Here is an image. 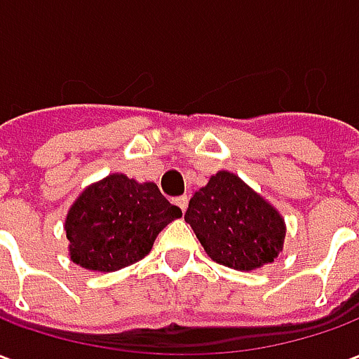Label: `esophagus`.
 Listing matches in <instances>:
<instances>
[{
    "mask_svg": "<svg viewBox=\"0 0 359 359\" xmlns=\"http://www.w3.org/2000/svg\"><path fill=\"white\" fill-rule=\"evenodd\" d=\"M175 203H177L180 210H182V213H184L188 208V196H180V198H177V200H175Z\"/></svg>",
    "mask_w": 359,
    "mask_h": 359,
    "instance_id": "obj_1",
    "label": "esophagus"
}]
</instances>
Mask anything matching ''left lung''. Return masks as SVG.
Returning a JSON list of instances; mask_svg holds the SVG:
<instances>
[{
    "mask_svg": "<svg viewBox=\"0 0 359 359\" xmlns=\"http://www.w3.org/2000/svg\"><path fill=\"white\" fill-rule=\"evenodd\" d=\"M184 221L205 254L236 271H254L283 252V215L231 171L211 175L188 203Z\"/></svg>",
    "mask_w": 359,
    "mask_h": 359,
    "instance_id": "1",
    "label": "left lung"
}]
</instances>
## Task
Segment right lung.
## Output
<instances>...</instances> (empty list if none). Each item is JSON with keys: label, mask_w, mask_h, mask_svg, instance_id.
I'll return each instance as SVG.
<instances>
[{"label": "right lung", "mask_w": 359, "mask_h": 359, "mask_svg": "<svg viewBox=\"0 0 359 359\" xmlns=\"http://www.w3.org/2000/svg\"><path fill=\"white\" fill-rule=\"evenodd\" d=\"M182 211L169 203L156 182H138L111 172L92 182L69 208L65 233L71 262L111 273L140 262L157 234Z\"/></svg>", "instance_id": "1"}]
</instances>
